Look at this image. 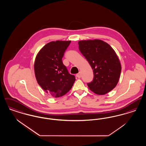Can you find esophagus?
Segmentation results:
<instances>
[{"mask_svg": "<svg viewBox=\"0 0 146 146\" xmlns=\"http://www.w3.org/2000/svg\"><path fill=\"white\" fill-rule=\"evenodd\" d=\"M76 77L78 78H80L81 77V73L79 72L76 75Z\"/></svg>", "mask_w": 146, "mask_h": 146, "instance_id": "obj_1", "label": "esophagus"}]
</instances>
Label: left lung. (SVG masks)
Here are the masks:
<instances>
[{
	"instance_id": "left-lung-1",
	"label": "left lung",
	"mask_w": 146,
	"mask_h": 146,
	"mask_svg": "<svg viewBox=\"0 0 146 146\" xmlns=\"http://www.w3.org/2000/svg\"><path fill=\"white\" fill-rule=\"evenodd\" d=\"M79 49L90 64L94 79L88 84L89 89L95 94L104 95L117 85L121 66L114 49L100 39L80 40Z\"/></svg>"
}]
</instances>
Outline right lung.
Segmentation results:
<instances>
[{
    "mask_svg": "<svg viewBox=\"0 0 146 146\" xmlns=\"http://www.w3.org/2000/svg\"><path fill=\"white\" fill-rule=\"evenodd\" d=\"M71 41L56 40L44 45L35 57L34 70L38 84L52 97H61L72 88L76 80L70 74L62 58Z\"/></svg>",
    "mask_w": 146,
    "mask_h": 146,
    "instance_id": "add662e5",
    "label": "right lung"
}]
</instances>
